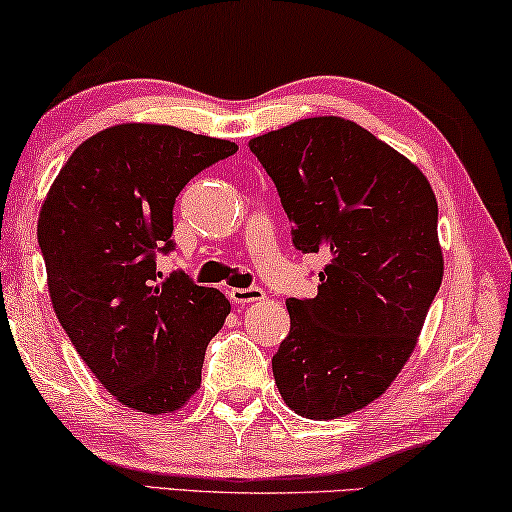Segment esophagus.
Wrapping results in <instances>:
<instances>
[{
	"label": "esophagus",
	"instance_id": "obj_1",
	"mask_svg": "<svg viewBox=\"0 0 512 512\" xmlns=\"http://www.w3.org/2000/svg\"><path fill=\"white\" fill-rule=\"evenodd\" d=\"M227 294L234 304H253V301L264 299L262 287H232Z\"/></svg>",
	"mask_w": 512,
	"mask_h": 512
}]
</instances>
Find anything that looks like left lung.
I'll use <instances>...</instances> for the list:
<instances>
[{
  "label": "left lung",
  "instance_id": "8db88e82",
  "mask_svg": "<svg viewBox=\"0 0 512 512\" xmlns=\"http://www.w3.org/2000/svg\"><path fill=\"white\" fill-rule=\"evenodd\" d=\"M250 150L276 185L301 253H327L318 297L287 299L271 359L294 413L343 417L383 394L443 280L438 204L422 171L364 127L308 118Z\"/></svg>",
  "mask_w": 512,
  "mask_h": 512
}]
</instances>
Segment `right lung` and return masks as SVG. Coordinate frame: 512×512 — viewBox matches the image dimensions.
I'll use <instances>...</instances> for the list:
<instances>
[{
	"label": "right lung",
	"mask_w": 512,
	"mask_h": 512,
	"mask_svg": "<svg viewBox=\"0 0 512 512\" xmlns=\"http://www.w3.org/2000/svg\"><path fill=\"white\" fill-rule=\"evenodd\" d=\"M232 141L169 125H115L83 141L39 215L50 301L99 383L139 413H171L201 385L206 345L229 301L183 271L159 280L176 248L174 204Z\"/></svg>",
	"instance_id": "1"
}]
</instances>
